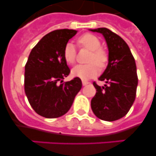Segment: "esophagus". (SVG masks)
<instances>
[{
  "instance_id": "obj_1",
  "label": "esophagus",
  "mask_w": 156,
  "mask_h": 156,
  "mask_svg": "<svg viewBox=\"0 0 156 156\" xmlns=\"http://www.w3.org/2000/svg\"><path fill=\"white\" fill-rule=\"evenodd\" d=\"M82 83H83V86H86V85H87V84H89V82H87V81H86V80H83Z\"/></svg>"
}]
</instances>
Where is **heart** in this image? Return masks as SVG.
<instances>
[{"instance_id": "b5f03b06", "label": "heart", "mask_w": 156, "mask_h": 156, "mask_svg": "<svg viewBox=\"0 0 156 156\" xmlns=\"http://www.w3.org/2000/svg\"><path fill=\"white\" fill-rule=\"evenodd\" d=\"M77 43L81 48L90 51L87 58L88 64L77 65L72 69V75L82 80H87L95 76L98 73V67L103 69L108 62V53L101 48L99 38L93 34L87 33L81 35L77 39ZM63 57L66 62L69 65L74 64L76 57L75 46L72 43H67L63 49ZM98 66H97L96 65Z\"/></svg>"}]
</instances>
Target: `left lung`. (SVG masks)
<instances>
[{"label": "left lung", "mask_w": 156, "mask_h": 156, "mask_svg": "<svg viewBox=\"0 0 156 156\" xmlns=\"http://www.w3.org/2000/svg\"><path fill=\"white\" fill-rule=\"evenodd\" d=\"M90 30L104 35L109 50L108 67L99 78L107 84L100 87L93 83L97 92L91 108L100 119L116 121L128 114L135 100L138 75L135 58L124 39L110 29Z\"/></svg>", "instance_id": "1"}]
</instances>
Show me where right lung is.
<instances>
[{"label":"right lung","mask_w":156,"mask_h":156,"mask_svg":"<svg viewBox=\"0 0 156 156\" xmlns=\"http://www.w3.org/2000/svg\"><path fill=\"white\" fill-rule=\"evenodd\" d=\"M76 32L58 29L48 33L31 49L25 64V94L31 108L44 118H59L68 112L82 87L79 77L62 83L70 73L64 47Z\"/></svg>","instance_id":"obj_1"}]
</instances>
